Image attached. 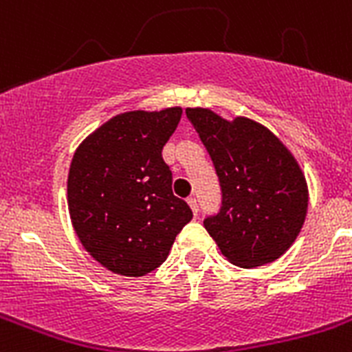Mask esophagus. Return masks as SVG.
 Here are the masks:
<instances>
[{
	"label": "esophagus",
	"mask_w": 352,
	"mask_h": 352,
	"mask_svg": "<svg viewBox=\"0 0 352 352\" xmlns=\"http://www.w3.org/2000/svg\"><path fill=\"white\" fill-rule=\"evenodd\" d=\"M186 203H188V206L192 208V211H194V213L197 214V211H199V203H197V199H195L194 195H190V197L186 199Z\"/></svg>",
	"instance_id": "34e87169"
}]
</instances>
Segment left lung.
<instances>
[{
	"label": "left lung",
	"mask_w": 352,
	"mask_h": 352,
	"mask_svg": "<svg viewBox=\"0 0 352 352\" xmlns=\"http://www.w3.org/2000/svg\"><path fill=\"white\" fill-rule=\"evenodd\" d=\"M210 153L222 206L204 219L220 252L239 268H257L284 254L303 227L307 182L296 158L266 126L227 121L210 109H186Z\"/></svg>",
	"instance_id": "obj_1"
}]
</instances>
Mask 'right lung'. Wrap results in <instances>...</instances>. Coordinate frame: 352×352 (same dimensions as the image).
Wrapping results in <instances>:
<instances>
[{
  "mask_svg": "<svg viewBox=\"0 0 352 352\" xmlns=\"http://www.w3.org/2000/svg\"><path fill=\"white\" fill-rule=\"evenodd\" d=\"M182 113L169 107L118 114L72 158V226L89 256L118 275L142 276L158 268L192 220L190 206L173 194V173L162 158Z\"/></svg>",
  "mask_w": 352,
  "mask_h": 352,
  "instance_id": "1",
  "label": "right lung"
}]
</instances>
